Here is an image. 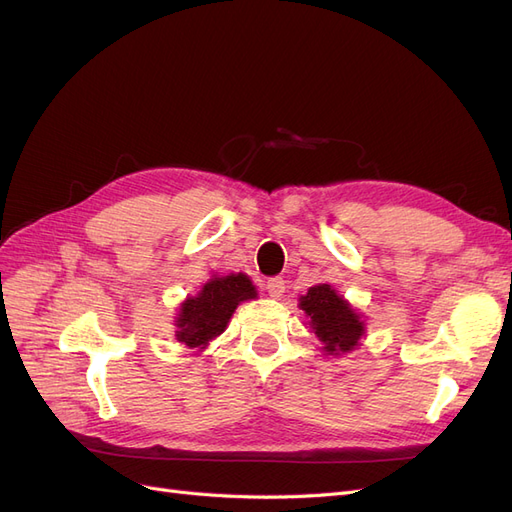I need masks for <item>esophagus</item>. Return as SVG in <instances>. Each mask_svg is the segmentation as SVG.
Wrapping results in <instances>:
<instances>
[{
  "label": "esophagus",
  "mask_w": 512,
  "mask_h": 512,
  "mask_svg": "<svg viewBox=\"0 0 512 512\" xmlns=\"http://www.w3.org/2000/svg\"><path fill=\"white\" fill-rule=\"evenodd\" d=\"M267 292H269V297H273V299H280L282 294H284V290H286V282L282 280V277H271V280L267 282Z\"/></svg>",
  "instance_id": "34e87169"
}]
</instances>
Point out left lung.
<instances>
[{"instance_id": "obj_1", "label": "left lung", "mask_w": 512, "mask_h": 512, "mask_svg": "<svg viewBox=\"0 0 512 512\" xmlns=\"http://www.w3.org/2000/svg\"><path fill=\"white\" fill-rule=\"evenodd\" d=\"M299 307L309 318V327L322 342V350L339 356L359 346L365 322L352 305L329 284H318L299 299Z\"/></svg>"}]
</instances>
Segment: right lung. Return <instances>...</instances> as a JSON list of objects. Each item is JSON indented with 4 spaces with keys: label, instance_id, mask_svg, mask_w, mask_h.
Here are the masks:
<instances>
[{
    "label": "right lung",
    "instance_id": "1",
    "mask_svg": "<svg viewBox=\"0 0 512 512\" xmlns=\"http://www.w3.org/2000/svg\"><path fill=\"white\" fill-rule=\"evenodd\" d=\"M256 297L258 292L247 275H213L196 297H188L181 303L175 320L177 342L203 350L211 339L224 333L237 305Z\"/></svg>",
    "mask_w": 512,
    "mask_h": 512
}]
</instances>
